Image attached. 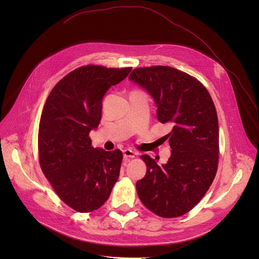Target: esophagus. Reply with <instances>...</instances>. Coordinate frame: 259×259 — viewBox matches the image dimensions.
Segmentation results:
<instances>
[{"mask_svg": "<svg viewBox=\"0 0 259 259\" xmlns=\"http://www.w3.org/2000/svg\"><path fill=\"white\" fill-rule=\"evenodd\" d=\"M123 155H124L125 158H131L132 159V158H135L136 153L134 151L130 150V149H126V150L123 151Z\"/></svg>", "mask_w": 259, "mask_h": 259, "instance_id": "1", "label": "esophagus"}]
</instances>
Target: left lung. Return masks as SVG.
Returning <instances> with one entry per match:
<instances>
[{
  "label": "left lung",
  "mask_w": 259,
  "mask_h": 259,
  "mask_svg": "<svg viewBox=\"0 0 259 259\" xmlns=\"http://www.w3.org/2000/svg\"><path fill=\"white\" fill-rule=\"evenodd\" d=\"M129 79L154 97L158 120L172 127L164 136L172 150L167 164L140 157L146 174L136 182L138 197L160 217L184 215L202 200L216 175L219 133L214 102L199 80L174 67L134 68Z\"/></svg>",
  "instance_id": "1"
}]
</instances>
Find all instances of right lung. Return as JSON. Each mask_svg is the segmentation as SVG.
<instances>
[{"label": "right lung", "mask_w": 259, "mask_h": 259, "mask_svg": "<svg viewBox=\"0 0 259 259\" xmlns=\"http://www.w3.org/2000/svg\"><path fill=\"white\" fill-rule=\"evenodd\" d=\"M131 69L80 66L53 87L44 105L38 134L40 166L60 200L77 212L100 208L119 178L122 152L94 149L89 133L101 120L103 95Z\"/></svg>", "instance_id": "right-lung-1"}]
</instances>
